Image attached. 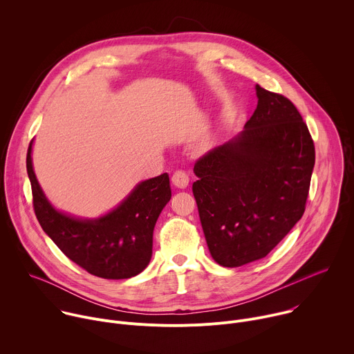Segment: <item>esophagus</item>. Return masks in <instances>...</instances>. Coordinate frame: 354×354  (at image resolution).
Wrapping results in <instances>:
<instances>
[{
  "mask_svg": "<svg viewBox=\"0 0 354 354\" xmlns=\"http://www.w3.org/2000/svg\"><path fill=\"white\" fill-rule=\"evenodd\" d=\"M172 183H174V186L175 187H178V189H185V187H187V185H189V176H187V174L186 172H183V171H176L174 175H172Z\"/></svg>",
  "mask_w": 354,
  "mask_h": 354,
  "instance_id": "1",
  "label": "esophagus"
}]
</instances>
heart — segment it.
I'll return each instance as SVG.
<instances>
[{"mask_svg":"<svg viewBox=\"0 0 354 354\" xmlns=\"http://www.w3.org/2000/svg\"><path fill=\"white\" fill-rule=\"evenodd\" d=\"M213 141H214L213 136H207V137L203 138V141L200 142V147H201V148H209V147L213 144Z\"/></svg>","mask_w":354,"mask_h":354,"instance_id":"heart-1","label":"heart"}]
</instances>
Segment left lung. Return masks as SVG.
Segmentation results:
<instances>
[{
  "label": "left lung",
  "mask_w": 354,
  "mask_h": 354,
  "mask_svg": "<svg viewBox=\"0 0 354 354\" xmlns=\"http://www.w3.org/2000/svg\"><path fill=\"white\" fill-rule=\"evenodd\" d=\"M258 106L232 140L194 164L200 223L213 259L265 258L306 212L315 147L291 100L257 85Z\"/></svg>",
  "instance_id": "left-lung-1"
}]
</instances>
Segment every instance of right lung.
<instances>
[{
  "label": "right lung",
  "instance_id": "right-lung-1",
  "mask_svg": "<svg viewBox=\"0 0 354 354\" xmlns=\"http://www.w3.org/2000/svg\"><path fill=\"white\" fill-rule=\"evenodd\" d=\"M32 141L26 169L30 179L33 210L43 231L63 254L88 273L102 279H130L141 273L153 255L156 223L171 200L168 174L136 186L122 205L96 220L66 216L48 203L32 167Z\"/></svg>",
  "mask_w": 354,
  "mask_h": 354
}]
</instances>
